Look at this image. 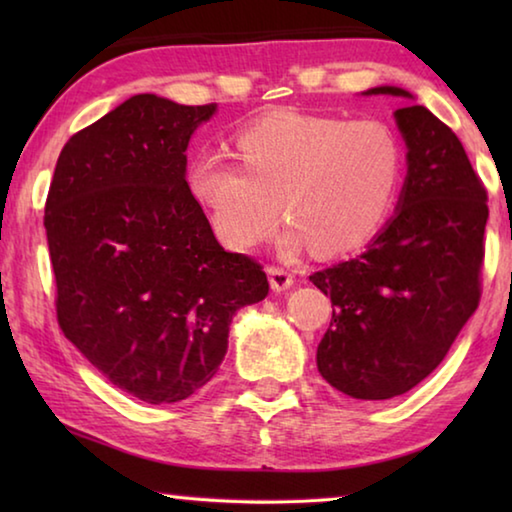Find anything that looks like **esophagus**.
Instances as JSON below:
<instances>
[{
  "label": "esophagus",
  "mask_w": 512,
  "mask_h": 512,
  "mask_svg": "<svg viewBox=\"0 0 512 512\" xmlns=\"http://www.w3.org/2000/svg\"><path fill=\"white\" fill-rule=\"evenodd\" d=\"M268 280H271V289L273 291H287L293 284V275L282 266H268Z\"/></svg>",
  "instance_id": "1"
}]
</instances>
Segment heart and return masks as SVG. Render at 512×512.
<instances>
[{"mask_svg": "<svg viewBox=\"0 0 512 512\" xmlns=\"http://www.w3.org/2000/svg\"><path fill=\"white\" fill-rule=\"evenodd\" d=\"M239 160L221 149L189 162L192 194L225 244L248 250L293 223L284 248L341 255L386 221L402 180V146L384 121L280 115L244 128Z\"/></svg>", "mask_w": 512, "mask_h": 512, "instance_id": "b5f03b06", "label": "heart"}]
</instances>
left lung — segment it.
Masks as SVG:
<instances>
[{"mask_svg": "<svg viewBox=\"0 0 512 512\" xmlns=\"http://www.w3.org/2000/svg\"><path fill=\"white\" fill-rule=\"evenodd\" d=\"M368 94L411 97L402 88ZM406 142L400 207L366 253L309 275L332 298L318 372L354 400H391L431 375L481 300L488 192L452 128L395 110Z\"/></svg>", "mask_w": 512, "mask_h": 512, "instance_id": "obj_1", "label": "left lung"}]
</instances>
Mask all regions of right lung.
Wrapping results in <instances>:
<instances>
[{
    "label": "right lung",
    "mask_w": 512,
    "mask_h": 512,
    "mask_svg": "<svg viewBox=\"0 0 512 512\" xmlns=\"http://www.w3.org/2000/svg\"><path fill=\"white\" fill-rule=\"evenodd\" d=\"M214 110L135 94L69 137L45 203L60 329L149 404L203 388L232 316L268 296L264 266L221 248L185 180L189 137Z\"/></svg>",
    "instance_id": "right-lung-1"
}]
</instances>
